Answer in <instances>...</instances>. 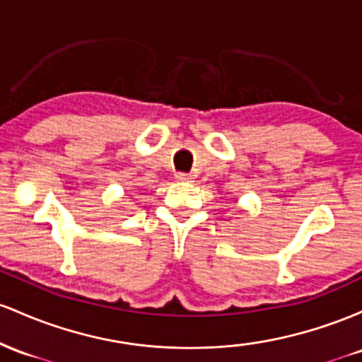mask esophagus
Wrapping results in <instances>:
<instances>
[{"label":"esophagus","mask_w":362,"mask_h":362,"mask_svg":"<svg viewBox=\"0 0 362 362\" xmlns=\"http://www.w3.org/2000/svg\"><path fill=\"white\" fill-rule=\"evenodd\" d=\"M176 180L177 181H189V180H192V176H189L188 173H177Z\"/></svg>","instance_id":"34e87169"}]
</instances>
